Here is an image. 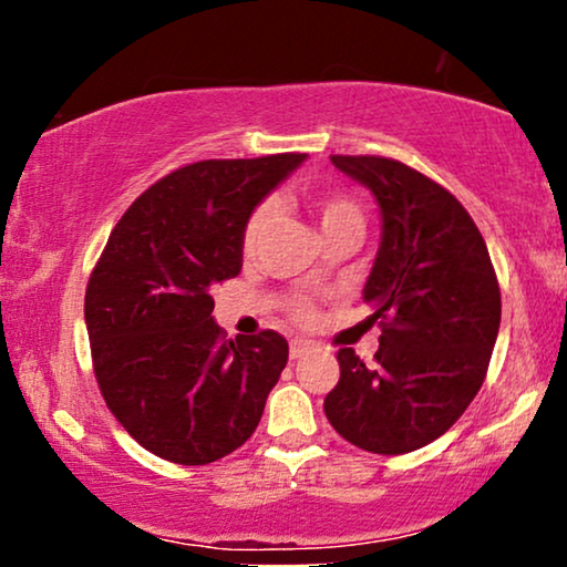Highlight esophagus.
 I'll use <instances>...</instances> for the list:
<instances>
[{
    "label": "esophagus",
    "mask_w": 567,
    "mask_h": 567,
    "mask_svg": "<svg viewBox=\"0 0 567 567\" xmlns=\"http://www.w3.org/2000/svg\"><path fill=\"white\" fill-rule=\"evenodd\" d=\"M312 348H315L312 340H307V338H293L291 343H289V353H291V359H301V355H307L309 351H312Z\"/></svg>",
    "instance_id": "1"
}]
</instances>
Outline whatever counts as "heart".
Instances as JSON below:
<instances>
[{"label":"heart","instance_id":"1","mask_svg":"<svg viewBox=\"0 0 567 567\" xmlns=\"http://www.w3.org/2000/svg\"><path fill=\"white\" fill-rule=\"evenodd\" d=\"M315 212H317V219H320V227L322 231L332 227V224L338 221H361V214H359V206L353 204V200H348L343 196H322V198H315ZM270 216H274V204H260L255 212L250 214V219L245 224V235H243V243H245V250H252L255 245H258V239L262 231H266ZM297 317H309V307L305 301H299L297 309Z\"/></svg>","mask_w":567,"mask_h":567}]
</instances>
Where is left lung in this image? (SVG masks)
<instances>
[{"label":"left lung","instance_id":"obj_1","mask_svg":"<svg viewBox=\"0 0 567 567\" xmlns=\"http://www.w3.org/2000/svg\"><path fill=\"white\" fill-rule=\"evenodd\" d=\"M371 190L382 237L363 284L382 324L374 363L338 353L324 415L374 454L415 452L452 429L483 386L501 328V289L485 239L439 183L386 157H330Z\"/></svg>","mask_w":567,"mask_h":567}]
</instances>
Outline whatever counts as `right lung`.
<instances>
[{
  "instance_id": "right-lung-1",
  "label": "right lung",
  "mask_w": 567,
  "mask_h": 567,
  "mask_svg": "<svg viewBox=\"0 0 567 567\" xmlns=\"http://www.w3.org/2000/svg\"><path fill=\"white\" fill-rule=\"evenodd\" d=\"M307 154L208 159L138 196L100 255L84 322L100 392L146 452L208 464L258 429L289 361L274 330L224 340L216 284L243 270L250 214Z\"/></svg>"
}]
</instances>
